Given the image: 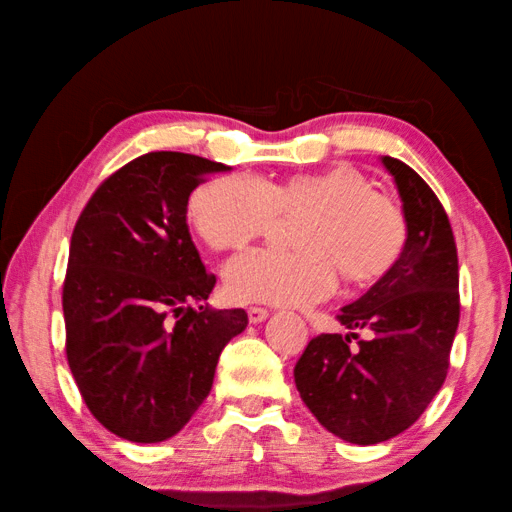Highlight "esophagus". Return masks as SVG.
Segmentation results:
<instances>
[{
    "label": "esophagus",
    "instance_id": "34e87169",
    "mask_svg": "<svg viewBox=\"0 0 512 512\" xmlns=\"http://www.w3.org/2000/svg\"><path fill=\"white\" fill-rule=\"evenodd\" d=\"M266 318H268V311L262 309V306H250V309H248V320L253 324L264 322Z\"/></svg>",
    "mask_w": 512,
    "mask_h": 512
}]
</instances>
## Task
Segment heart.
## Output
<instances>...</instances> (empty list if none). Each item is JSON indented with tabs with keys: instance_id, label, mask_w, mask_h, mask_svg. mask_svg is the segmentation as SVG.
Here are the masks:
<instances>
[{
	"instance_id": "heart-1",
	"label": "heart",
	"mask_w": 512,
	"mask_h": 512,
	"mask_svg": "<svg viewBox=\"0 0 512 512\" xmlns=\"http://www.w3.org/2000/svg\"><path fill=\"white\" fill-rule=\"evenodd\" d=\"M295 250L262 248L226 268L237 302L297 306L333 293L338 273L351 286L383 280L403 255L407 221L358 167L340 163L275 183L232 174L194 190L190 219L215 250H239L266 235L280 217H295Z\"/></svg>"
}]
</instances>
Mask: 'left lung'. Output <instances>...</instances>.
<instances>
[{
	"label": "left lung",
	"instance_id": "left-lung-1",
	"mask_svg": "<svg viewBox=\"0 0 512 512\" xmlns=\"http://www.w3.org/2000/svg\"><path fill=\"white\" fill-rule=\"evenodd\" d=\"M380 161L403 201V255L342 306L347 336L313 338L293 369L297 392L320 425L356 445L383 443L418 421L448 376L459 327V259L448 215L410 165L392 156ZM351 339L359 340L356 348Z\"/></svg>",
	"mask_w": 512,
	"mask_h": 512
}]
</instances>
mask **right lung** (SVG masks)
Listing matches in <instances>:
<instances>
[{
    "label": "right lung",
    "instance_id": "obj_1",
    "mask_svg": "<svg viewBox=\"0 0 512 512\" xmlns=\"http://www.w3.org/2000/svg\"><path fill=\"white\" fill-rule=\"evenodd\" d=\"M230 167L150 152L100 185L71 235L62 288L67 360L98 423L120 439H170L206 401L244 309H208L206 273L188 228V199Z\"/></svg>",
    "mask_w": 512,
    "mask_h": 512
}]
</instances>
